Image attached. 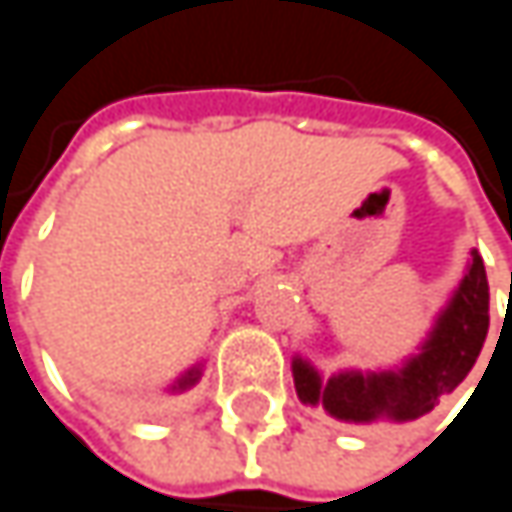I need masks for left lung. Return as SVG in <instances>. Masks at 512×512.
<instances>
[{
	"label": "left lung",
	"mask_w": 512,
	"mask_h": 512,
	"mask_svg": "<svg viewBox=\"0 0 512 512\" xmlns=\"http://www.w3.org/2000/svg\"><path fill=\"white\" fill-rule=\"evenodd\" d=\"M489 332V281L483 257L471 252L468 272L448 311L439 317L424 353L412 358L400 373H341L326 385L305 364L293 361V382L302 403H323V409L341 421H415L445 394H451L483 350Z\"/></svg>",
	"instance_id": "1"
}]
</instances>
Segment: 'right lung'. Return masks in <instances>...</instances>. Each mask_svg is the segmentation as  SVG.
<instances>
[{
  "label": "right lung",
  "mask_w": 512,
  "mask_h": 512,
  "mask_svg": "<svg viewBox=\"0 0 512 512\" xmlns=\"http://www.w3.org/2000/svg\"><path fill=\"white\" fill-rule=\"evenodd\" d=\"M195 379H198V370H192V373H189V376H183V379H180V385H177V388H186V385H192V382H195Z\"/></svg>",
  "instance_id": "add662e5"
}]
</instances>
